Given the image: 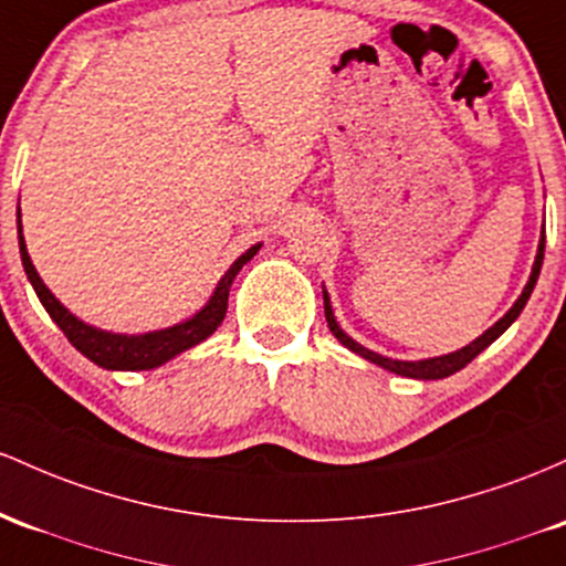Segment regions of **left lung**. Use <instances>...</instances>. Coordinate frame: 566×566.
I'll use <instances>...</instances> for the list:
<instances>
[{"mask_svg": "<svg viewBox=\"0 0 566 566\" xmlns=\"http://www.w3.org/2000/svg\"><path fill=\"white\" fill-rule=\"evenodd\" d=\"M543 253H545V234H543V238H539L535 264H532V275H530V281H526V285H524L522 296H518V300L513 302V307L507 310V313H505L503 317H500V321L494 323L492 328H486V332L481 334L479 339H473L471 345H465V347H462V350H457V353L438 355V358H424V360H396V358H385V355L368 350V347L358 345V342H355L353 336H347L345 332H342L339 323H336V317H334L332 302H328V294H326V291H323V310H326L328 328H332V334L336 336V339L342 342V345L347 347V350H353L355 355H360V358H366V360H371V364L387 368V371L401 374V377H411V379H443V377H449V374L460 371V368H465L468 364H471L475 355H479L481 350H486V347L492 345V342L497 339V336L503 334L505 328L511 326V323L516 321L518 315H522L524 304H526V300H530V296H532V289H535V283H537V277H539V266H543Z\"/></svg>", "mask_w": 566, "mask_h": 566, "instance_id": "obj_1", "label": "left lung"}]
</instances>
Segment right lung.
Returning a JSON list of instances; mask_svg holds the SVG:
<instances>
[{
	"label": "right lung",
	"instance_id": "add662e5",
	"mask_svg": "<svg viewBox=\"0 0 566 566\" xmlns=\"http://www.w3.org/2000/svg\"><path fill=\"white\" fill-rule=\"evenodd\" d=\"M18 245H21V262L23 270H27V277L31 285H34L42 307L48 310V315L55 321V326L66 334V339L72 342L85 358H91L93 364L101 368H112V371H144V368H157L168 364V360L176 358L179 353L189 350V347L200 345L202 339H208V336L221 326V321H224L227 300H230V285L234 281V275H238V272L243 270V264H249L251 259L256 256V251L262 249V243H256L251 245L243 256L234 259L230 270L224 272V277L216 285L213 296L208 300L206 307H202L200 313H195L189 321L149 334H112L104 332V328L82 323L80 317L69 313V310L55 300L53 291L42 283L40 272L31 264L27 240H23L21 208H18Z\"/></svg>",
	"mask_w": 566,
	"mask_h": 566
}]
</instances>
